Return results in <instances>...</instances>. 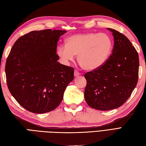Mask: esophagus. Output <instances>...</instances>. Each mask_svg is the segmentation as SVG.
Instances as JSON below:
<instances>
[{
    "mask_svg": "<svg viewBox=\"0 0 146 146\" xmlns=\"http://www.w3.org/2000/svg\"><path fill=\"white\" fill-rule=\"evenodd\" d=\"M80 73L79 72H78L77 70H76L75 71H74V76L75 77H77V76H80Z\"/></svg>",
    "mask_w": 146,
    "mask_h": 146,
    "instance_id": "1",
    "label": "esophagus"
}]
</instances>
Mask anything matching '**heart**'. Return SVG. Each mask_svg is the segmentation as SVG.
I'll use <instances>...</instances> for the list:
<instances>
[{"label": "heart", "mask_w": 146, "mask_h": 146, "mask_svg": "<svg viewBox=\"0 0 146 146\" xmlns=\"http://www.w3.org/2000/svg\"><path fill=\"white\" fill-rule=\"evenodd\" d=\"M113 47L112 39L108 35L85 33L67 38L66 45L58 46L56 53L65 64L77 54V61L83 69L94 70L107 61Z\"/></svg>", "instance_id": "heart-1"}]
</instances>
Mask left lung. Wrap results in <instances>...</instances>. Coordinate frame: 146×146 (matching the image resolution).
Returning <instances> with one entry per match:
<instances>
[{"label":"left lung","mask_w":146,"mask_h":146,"mask_svg":"<svg viewBox=\"0 0 146 146\" xmlns=\"http://www.w3.org/2000/svg\"><path fill=\"white\" fill-rule=\"evenodd\" d=\"M114 38L112 54L104 65L85 74V102L102 111L119 107L136 87L139 75L138 53L125 35L111 28Z\"/></svg>","instance_id":"1"}]
</instances>
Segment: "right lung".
I'll return each instance as SVG.
<instances>
[{"label": "right lung", "instance_id": "1", "mask_svg": "<svg viewBox=\"0 0 146 146\" xmlns=\"http://www.w3.org/2000/svg\"><path fill=\"white\" fill-rule=\"evenodd\" d=\"M66 30L32 31L14 43L7 59L5 74L10 94L28 111L47 113L56 109L74 79V68L61 64L56 54Z\"/></svg>", "mask_w": 146, "mask_h": 146}]
</instances>
